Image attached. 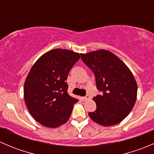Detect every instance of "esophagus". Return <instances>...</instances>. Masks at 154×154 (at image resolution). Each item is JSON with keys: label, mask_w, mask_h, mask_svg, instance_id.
<instances>
[{"label": "esophagus", "mask_w": 154, "mask_h": 154, "mask_svg": "<svg viewBox=\"0 0 154 154\" xmlns=\"http://www.w3.org/2000/svg\"><path fill=\"white\" fill-rule=\"evenodd\" d=\"M88 98H89V96L86 95V97H81V100H83V101H86V100H88Z\"/></svg>", "instance_id": "obj_1"}]
</instances>
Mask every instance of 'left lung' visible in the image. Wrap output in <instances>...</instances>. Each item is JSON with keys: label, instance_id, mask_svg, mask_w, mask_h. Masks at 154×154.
<instances>
[{"label": "left lung", "instance_id": "left-lung-1", "mask_svg": "<svg viewBox=\"0 0 154 154\" xmlns=\"http://www.w3.org/2000/svg\"><path fill=\"white\" fill-rule=\"evenodd\" d=\"M83 63L95 76L96 86L102 94L93 97L97 105L88 112L93 122L103 127L120 123L133 109L137 97V83L130 68L107 50L81 54Z\"/></svg>", "mask_w": 154, "mask_h": 154}]
</instances>
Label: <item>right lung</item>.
<instances>
[{
    "instance_id": "add662e5",
    "label": "right lung",
    "mask_w": 154,
    "mask_h": 154,
    "mask_svg": "<svg viewBox=\"0 0 154 154\" xmlns=\"http://www.w3.org/2000/svg\"><path fill=\"white\" fill-rule=\"evenodd\" d=\"M80 58L79 53L57 48L41 56L29 70L24 82V101L42 125L57 128L69 119L78 100L68 94L66 80Z\"/></svg>"
}]
</instances>
